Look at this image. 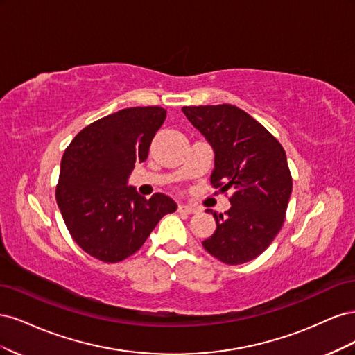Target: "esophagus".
<instances>
[{"label":"esophagus","instance_id":"esophagus-1","mask_svg":"<svg viewBox=\"0 0 355 355\" xmlns=\"http://www.w3.org/2000/svg\"><path fill=\"white\" fill-rule=\"evenodd\" d=\"M178 211H179V213L191 214V213H196L197 209L192 207V206H187V204H179V206H178Z\"/></svg>","mask_w":355,"mask_h":355}]
</instances>
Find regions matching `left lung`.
<instances>
[{
	"label": "left lung",
	"instance_id": "8db88e82",
	"mask_svg": "<svg viewBox=\"0 0 355 355\" xmlns=\"http://www.w3.org/2000/svg\"><path fill=\"white\" fill-rule=\"evenodd\" d=\"M191 124L214 151L210 184L232 189L231 209L213 214L216 230L202 241L211 256L240 265L263 253L280 232L292 194V175L280 142L234 105L184 106Z\"/></svg>",
	"mask_w": 355,
	"mask_h": 355
}]
</instances>
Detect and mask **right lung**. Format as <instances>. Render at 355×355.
Returning a JSON list of instances; mask_svg holds the SVG:
<instances>
[{
  "label": "right lung",
  "mask_w": 355,
  "mask_h": 355,
  "mask_svg": "<svg viewBox=\"0 0 355 355\" xmlns=\"http://www.w3.org/2000/svg\"><path fill=\"white\" fill-rule=\"evenodd\" d=\"M161 106H136L84 127L62 157L56 201L73 241L106 263L136 253L159 219L176 210L166 194L151 198L127 187L135 164L166 120Z\"/></svg>",
  "instance_id": "add662e5"
}]
</instances>
